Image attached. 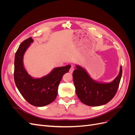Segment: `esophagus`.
Masks as SVG:
<instances>
[{
    "label": "esophagus",
    "instance_id": "1",
    "mask_svg": "<svg viewBox=\"0 0 135 135\" xmlns=\"http://www.w3.org/2000/svg\"><path fill=\"white\" fill-rule=\"evenodd\" d=\"M74 70V68L73 66H71L70 69V70H69V73H71V74H72V73H73V71Z\"/></svg>",
    "mask_w": 135,
    "mask_h": 135
}]
</instances>
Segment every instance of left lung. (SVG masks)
I'll use <instances>...</instances> for the list:
<instances>
[{
	"label": "left lung",
	"instance_id": "1",
	"mask_svg": "<svg viewBox=\"0 0 135 135\" xmlns=\"http://www.w3.org/2000/svg\"><path fill=\"white\" fill-rule=\"evenodd\" d=\"M73 71V80L76 94L83 104L91 107H99L107 104L111 100L118 90L122 74V68L119 73L111 82L105 83L94 80L86 70L76 65Z\"/></svg>",
	"mask_w": 135,
	"mask_h": 135
}]
</instances>
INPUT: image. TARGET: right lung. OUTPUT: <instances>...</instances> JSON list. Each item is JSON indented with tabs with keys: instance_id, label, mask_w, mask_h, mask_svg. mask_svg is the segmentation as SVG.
Listing matches in <instances>:
<instances>
[{
	"instance_id": "1",
	"label": "right lung",
	"mask_w": 135,
	"mask_h": 135,
	"mask_svg": "<svg viewBox=\"0 0 135 135\" xmlns=\"http://www.w3.org/2000/svg\"><path fill=\"white\" fill-rule=\"evenodd\" d=\"M33 42L32 38H29L20 45L15 54L14 79L16 87L24 99L32 105L42 107L56 99L60 81L71 65L55 68L39 78L31 76L24 67L23 59L25 52Z\"/></svg>"
}]
</instances>
